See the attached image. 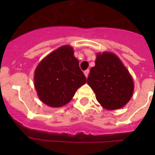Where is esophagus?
I'll return each mask as SVG.
<instances>
[{"instance_id":"1","label":"esophagus","mask_w":155,"mask_h":155,"mask_svg":"<svg viewBox=\"0 0 155 155\" xmlns=\"http://www.w3.org/2000/svg\"><path fill=\"white\" fill-rule=\"evenodd\" d=\"M84 75L85 76H86V78H87V76H88V74H89V70H86L84 71Z\"/></svg>"}]
</instances>
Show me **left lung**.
<instances>
[{
    "instance_id": "obj_1",
    "label": "left lung",
    "mask_w": 155,
    "mask_h": 155,
    "mask_svg": "<svg viewBox=\"0 0 155 155\" xmlns=\"http://www.w3.org/2000/svg\"><path fill=\"white\" fill-rule=\"evenodd\" d=\"M87 84L96 93L97 101L108 110L124 107L131 99L134 87L127 68L115 54L109 52L97 54Z\"/></svg>"
}]
</instances>
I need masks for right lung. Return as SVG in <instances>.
I'll return each instance as SVG.
<instances>
[{
    "mask_svg": "<svg viewBox=\"0 0 155 155\" xmlns=\"http://www.w3.org/2000/svg\"><path fill=\"white\" fill-rule=\"evenodd\" d=\"M73 48L63 46L42 59L35 71V87L41 101L58 108L70 102L86 83Z\"/></svg>",
    "mask_w": 155,
    "mask_h": 155,
    "instance_id": "right-lung-1",
    "label": "right lung"
}]
</instances>
